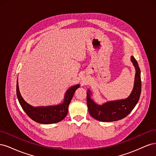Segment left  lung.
<instances>
[{
  "label": "left lung",
  "instance_id": "8db88e82",
  "mask_svg": "<svg viewBox=\"0 0 156 156\" xmlns=\"http://www.w3.org/2000/svg\"><path fill=\"white\" fill-rule=\"evenodd\" d=\"M131 62L136 69L134 88L130 96L126 100L107 102L98 105L90 98L91 92L88 90L87 95L88 112L94 119L101 122H113L124 119L128 115L138 103L141 92L140 70L137 61L131 56Z\"/></svg>",
  "mask_w": 156,
  "mask_h": 156
}]
</instances>
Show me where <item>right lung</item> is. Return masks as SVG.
<instances>
[{"label":"right lung","instance_id":"add662e5","mask_svg":"<svg viewBox=\"0 0 156 156\" xmlns=\"http://www.w3.org/2000/svg\"><path fill=\"white\" fill-rule=\"evenodd\" d=\"M79 87V84L73 86L69 88L66 93L64 102L62 104L56 106L48 107H34L30 105L23 100L21 96L18 87V82L17 81L16 92L21 107L26 114L32 120L40 124H55L62 120L66 116L68 111V106L69 103L74 95L75 90Z\"/></svg>","mask_w":156,"mask_h":156}]
</instances>
